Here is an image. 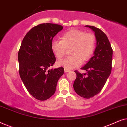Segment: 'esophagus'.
<instances>
[{"label": "esophagus", "instance_id": "34e87169", "mask_svg": "<svg viewBox=\"0 0 127 127\" xmlns=\"http://www.w3.org/2000/svg\"><path fill=\"white\" fill-rule=\"evenodd\" d=\"M69 71H70V70H69V69H65V73H67V72H69Z\"/></svg>", "mask_w": 127, "mask_h": 127}]
</instances>
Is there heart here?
I'll return each mask as SVG.
<instances>
[{"instance_id":"b5f03b06","label":"heart","mask_w":127,"mask_h":127,"mask_svg":"<svg viewBox=\"0 0 127 127\" xmlns=\"http://www.w3.org/2000/svg\"><path fill=\"white\" fill-rule=\"evenodd\" d=\"M61 40L54 41L51 43V50L58 60L65 57L67 50L69 55L58 65L66 69L77 67L81 62H86L91 58L95 49V36L91 33H86L80 29H72L62 34Z\"/></svg>"}]
</instances>
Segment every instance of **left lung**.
Segmentation results:
<instances>
[{
  "label": "left lung",
  "instance_id": "obj_1",
  "mask_svg": "<svg viewBox=\"0 0 127 127\" xmlns=\"http://www.w3.org/2000/svg\"><path fill=\"white\" fill-rule=\"evenodd\" d=\"M95 32L96 47L94 55L81 69L87 74L75 70L77 77L74 80V91L80 96L89 99L98 94L105 86L112 71L113 50L109 40L102 30L94 26L86 25Z\"/></svg>",
  "mask_w": 127,
  "mask_h": 127
}]
</instances>
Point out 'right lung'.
Returning a JSON list of instances; mask_svg holds the SVG:
<instances>
[{"label":"right lung","mask_w":127,"mask_h":127,"mask_svg":"<svg viewBox=\"0 0 127 127\" xmlns=\"http://www.w3.org/2000/svg\"><path fill=\"white\" fill-rule=\"evenodd\" d=\"M62 25L44 23L33 27L24 37L18 53L19 73L29 93L36 99L53 96L57 84L64 73L62 67L47 70L55 63L51 46Z\"/></svg>","instance_id":"right-lung-1"}]
</instances>
